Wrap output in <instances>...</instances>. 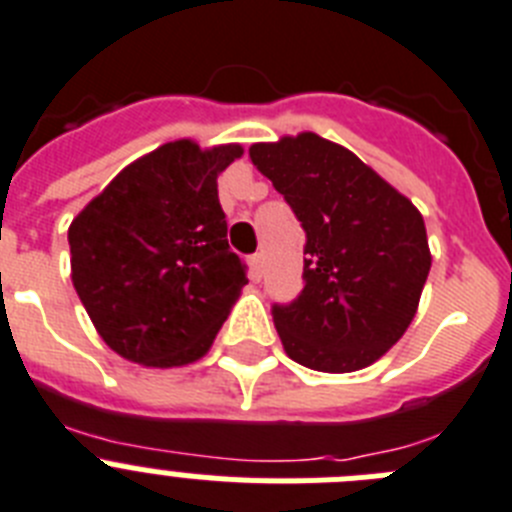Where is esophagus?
<instances>
[{"instance_id": "34e87169", "label": "esophagus", "mask_w": 512, "mask_h": 512, "mask_svg": "<svg viewBox=\"0 0 512 512\" xmlns=\"http://www.w3.org/2000/svg\"><path fill=\"white\" fill-rule=\"evenodd\" d=\"M250 265H252V278L260 280V275H262V255H260V252L250 257Z\"/></svg>"}]
</instances>
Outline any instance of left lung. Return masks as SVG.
<instances>
[{"instance_id":"8db88e82","label":"left lung","mask_w":512,"mask_h":512,"mask_svg":"<svg viewBox=\"0 0 512 512\" xmlns=\"http://www.w3.org/2000/svg\"><path fill=\"white\" fill-rule=\"evenodd\" d=\"M250 158L306 232L301 296L273 306L285 354L334 375L370 367L418 311L431 270L421 211L316 132L255 142Z\"/></svg>"}]
</instances>
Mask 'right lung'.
I'll list each match as a JSON object with an SVG mask.
<instances>
[{
  "label": "right lung",
  "instance_id": "add662e5",
  "mask_svg": "<svg viewBox=\"0 0 512 512\" xmlns=\"http://www.w3.org/2000/svg\"><path fill=\"white\" fill-rule=\"evenodd\" d=\"M242 145L165 142L119 170L68 227L71 280L119 357L183 367L204 357L247 285L216 178Z\"/></svg>",
  "mask_w": 512,
  "mask_h": 512
}]
</instances>
